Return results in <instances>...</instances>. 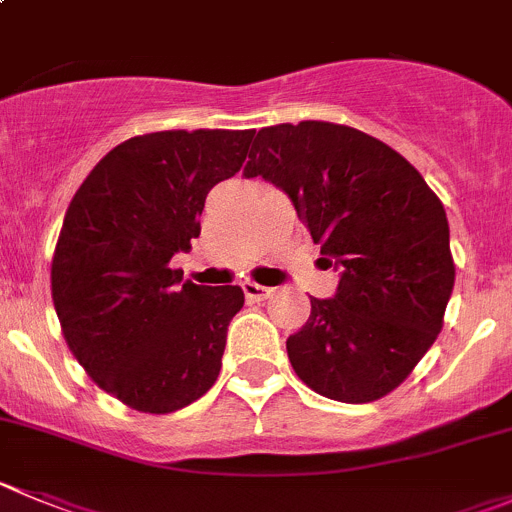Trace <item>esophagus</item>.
Segmentation results:
<instances>
[{
  "label": "esophagus",
  "mask_w": 512,
  "mask_h": 512,
  "mask_svg": "<svg viewBox=\"0 0 512 512\" xmlns=\"http://www.w3.org/2000/svg\"><path fill=\"white\" fill-rule=\"evenodd\" d=\"M242 290H245V297H247V300H252V302L267 300V297H270V292H272L270 287L257 285V282H252V280L242 282Z\"/></svg>",
  "instance_id": "obj_1"
}]
</instances>
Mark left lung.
Returning <instances> with one entry per match:
<instances>
[{
    "mask_svg": "<svg viewBox=\"0 0 512 512\" xmlns=\"http://www.w3.org/2000/svg\"><path fill=\"white\" fill-rule=\"evenodd\" d=\"M245 177L280 187L340 270L335 295L310 297L287 337L297 377L340 403L393 393L438 337L453 292L443 202L393 147L332 122L260 130Z\"/></svg>",
    "mask_w": 512,
    "mask_h": 512,
    "instance_id": "1",
    "label": "left lung"
}]
</instances>
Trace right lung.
Returning <instances> with one entry per match:
<instances>
[{"label":"right lung","mask_w":512,"mask_h":512,"mask_svg":"<svg viewBox=\"0 0 512 512\" xmlns=\"http://www.w3.org/2000/svg\"><path fill=\"white\" fill-rule=\"evenodd\" d=\"M252 130L132 137L72 197L52 260L64 340L104 393L140 413H175L215 385L237 285L182 280L170 260L200 237L207 192L240 172Z\"/></svg>","instance_id":"obj_1"}]
</instances>
